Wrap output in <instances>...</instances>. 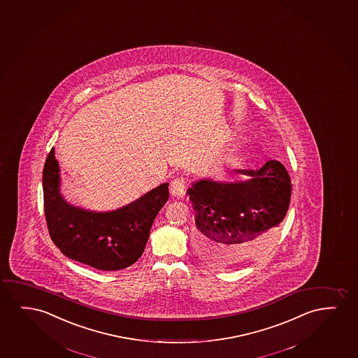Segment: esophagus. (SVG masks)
I'll return each instance as SVG.
<instances>
[{
    "instance_id": "1",
    "label": "esophagus",
    "mask_w": 358,
    "mask_h": 358,
    "mask_svg": "<svg viewBox=\"0 0 358 358\" xmlns=\"http://www.w3.org/2000/svg\"><path fill=\"white\" fill-rule=\"evenodd\" d=\"M185 189H186V186H185L183 178H175V180L171 182L170 192H171L172 196H177V198L183 196H185Z\"/></svg>"
}]
</instances>
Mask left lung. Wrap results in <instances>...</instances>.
<instances>
[{
    "label": "left lung",
    "instance_id": "1",
    "mask_svg": "<svg viewBox=\"0 0 358 358\" xmlns=\"http://www.w3.org/2000/svg\"><path fill=\"white\" fill-rule=\"evenodd\" d=\"M250 177L236 182L203 178L188 188L194 210L196 255L226 269L259 258L269 250L289 209L291 180L278 160L259 170H235Z\"/></svg>",
    "mask_w": 358,
    "mask_h": 358
}]
</instances>
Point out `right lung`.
Masks as SVG:
<instances>
[{"mask_svg": "<svg viewBox=\"0 0 358 358\" xmlns=\"http://www.w3.org/2000/svg\"><path fill=\"white\" fill-rule=\"evenodd\" d=\"M59 186V162L52 148L43 171L50 237L69 259L106 271L124 269L141 258L152 222L169 199V183H162L116 210H87L69 204Z\"/></svg>", "mask_w": 358, "mask_h": 358, "instance_id": "1", "label": "right lung"}]
</instances>
